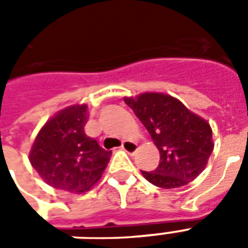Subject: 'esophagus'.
Listing matches in <instances>:
<instances>
[{
	"label": "esophagus",
	"mask_w": 248,
	"mask_h": 248,
	"mask_svg": "<svg viewBox=\"0 0 248 248\" xmlns=\"http://www.w3.org/2000/svg\"><path fill=\"white\" fill-rule=\"evenodd\" d=\"M121 149L126 151V153H129V154H134L135 151L138 150V145L135 142H133V140H124Z\"/></svg>",
	"instance_id": "1"
}]
</instances>
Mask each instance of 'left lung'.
I'll list each match as a JSON object with an SVG mask.
<instances>
[{
  "mask_svg": "<svg viewBox=\"0 0 248 248\" xmlns=\"http://www.w3.org/2000/svg\"><path fill=\"white\" fill-rule=\"evenodd\" d=\"M124 102L150 133L161 154L156 169L142 171V175L162 188H177L194 181L213 153L210 124L177 98L161 93H145Z\"/></svg>",
  "mask_w": 248,
  "mask_h": 248,
  "instance_id": "left-lung-1",
  "label": "left lung"
}]
</instances>
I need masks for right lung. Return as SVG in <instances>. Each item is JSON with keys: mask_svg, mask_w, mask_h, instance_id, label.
<instances>
[{"mask_svg": "<svg viewBox=\"0 0 248 248\" xmlns=\"http://www.w3.org/2000/svg\"><path fill=\"white\" fill-rule=\"evenodd\" d=\"M86 122L87 106L76 105L47 121L37 135L29 159L49 186L79 194L102 175L111 151L85 134Z\"/></svg>", "mask_w": 248, "mask_h": 248, "instance_id": "obj_1", "label": "right lung"}]
</instances>
